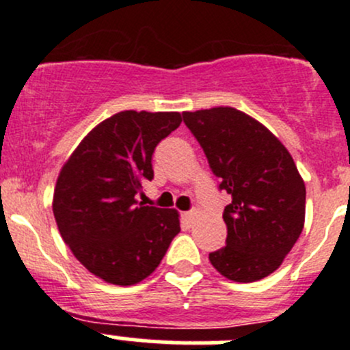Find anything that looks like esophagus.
<instances>
[{"mask_svg": "<svg viewBox=\"0 0 350 350\" xmlns=\"http://www.w3.org/2000/svg\"><path fill=\"white\" fill-rule=\"evenodd\" d=\"M195 217H196V211L195 210H189V211H185V213H183V218H185V221L188 225L193 224Z\"/></svg>", "mask_w": 350, "mask_h": 350, "instance_id": "esophagus-1", "label": "esophagus"}]
</instances>
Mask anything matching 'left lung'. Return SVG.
I'll use <instances>...</instances> for the list:
<instances>
[{
    "label": "left lung",
    "instance_id": "1",
    "mask_svg": "<svg viewBox=\"0 0 350 350\" xmlns=\"http://www.w3.org/2000/svg\"><path fill=\"white\" fill-rule=\"evenodd\" d=\"M183 120L220 178L218 189L232 196L224 210L227 241L210 262L237 283L269 276L305 224L306 189L295 161L266 126L235 108L185 111Z\"/></svg>",
    "mask_w": 350,
    "mask_h": 350
}]
</instances>
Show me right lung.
Instances as JSON below:
<instances>
[{
    "mask_svg": "<svg viewBox=\"0 0 350 350\" xmlns=\"http://www.w3.org/2000/svg\"><path fill=\"white\" fill-rule=\"evenodd\" d=\"M181 125L176 111H120L91 130L59 174L54 217L64 242L94 276L130 286L161 264L179 234L178 211L146 206L157 144Z\"/></svg>",
    "mask_w": 350,
    "mask_h": 350,
    "instance_id": "add662e5",
    "label": "right lung"
}]
</instances>
